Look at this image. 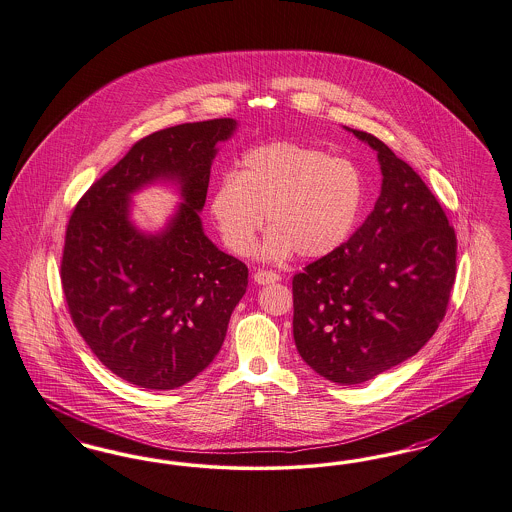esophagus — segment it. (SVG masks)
I'll use <instances>...</instances> for the list:
<instances>
[{
    "instance_id": "34e87169",
    "label": "esophagus",
    "mask_w": 512,
    "mask_h": 512,
    "mask_svg": "<svg viewBox=\"0 0 512 512\" xmlns=\"http://www.w3.org/2000/svg\"><path fill=\"white\" fill-rule=\"evenodd\" d=\"M253 280H255L257 284H261V286H266V284L278 282V280H280V274H276V272H272V270H257V272L253 274Z\"/></svg>"
}]
</instances>
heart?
I'll return each instance as SVG.
<instances>
[{
    "label": "heart",
    "instance_id": "obj_1",
    "mask_svg": "<svg viewBox=\"0 0 512 512\" xmlns=\"http://www.w3.org/2000/svg\"><path fill=\"white\" fill-rule=\"evenodd\" d=\"M362 179L343 158L291 141L246 150L209 196V213L234 255L246 257L266 215V259L324 257L343 246L362 207Z\"/></svg>",
    "mask_w": 512,
    "mask_h": 512
}]
</instances>
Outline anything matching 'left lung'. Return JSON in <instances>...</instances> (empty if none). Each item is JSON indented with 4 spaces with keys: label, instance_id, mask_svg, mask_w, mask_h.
<instances>
[{
    "label": "left lung",
    "instance_id": "1",
    "mask_svg": "<svg viewBox=\"0 0 512 512\" xmlns=\"http://www.w3.org/2000/svg\"><path fill=\"white\" fill-rule=\"evenodd\" d=\"M373 211L343 246L293 276V339L301 358L337 385H358L427 345L455 284L457 238L429 186L387 144Z\"/></svg>",
    "mask_w": 512,
    "mask_h": 512
}]
</instances>
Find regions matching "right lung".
<instances>
[{
    "label": "right lung",
    "mask_w": 512,
    "mask_h": 512,
    "mask_svg": "<svg viewBox=\"0 0 512 512\" xmlns=\"http://www.w3.org/2000/svg\"><path fill=\"white\" fill-rule=\"evenodd\" d=\"M234 127L219 118L143 137L89 186L66 225L70 318L103 366L141 389H177L204 371L246 293L247 266L211 244L198 215L215 144ZM160 176L182 183L185 204L162 235L144 237L126 221V196Z\"/></svg>",
    "instance_id": "add662e5"
}]
</instances>
